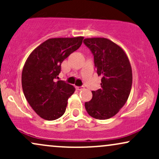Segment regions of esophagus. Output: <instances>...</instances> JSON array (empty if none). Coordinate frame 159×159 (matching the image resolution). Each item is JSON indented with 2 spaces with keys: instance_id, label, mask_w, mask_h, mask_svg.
<instances>
[{
  "instance_id": "esophagus-1",
  "label": "esophagus",
  "mask_w": 159,
  "mask_h": 159,
  "mask_svg": "<svg viewBox=\"0 0 159 159\" xmlns=\"http://www.w3.org/2000/svg\"><path fill=\"white\" fill-rule=\"evenodd\" d=\"M76 89H77L78 90H83L84 89V87L83 86H81V87H76Z\"/></svg>"
}]
</instances>
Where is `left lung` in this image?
<instances>
[{
	"label": "left lung",
	"mask_w": 159,
	"mask_h": 159,
	"mask_svg": "<svg viewBox=\"0 0 159 159\" xmlns=\"http://www.w3.org/2000/svg\"><path fill=\"white\" fill-rule=\"evenodd\" d=\"M84 43L93 54L95 68L102 76L101 89L92 91L93 98L85 102V108L95 119H109L127 102L132 84V66L123 49L110 39L87 38Z\"/></svg>",
	"instance_id": "obj_1"
}]
</instances>
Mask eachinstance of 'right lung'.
Listing matches in <instances>:
<instances>
[{
  "instance_id": "obj_1",
  "label": "right lung",
  "mask_w": 159,
  "mask_h": 159,
  "mask_svg": "<svg viewBox=\"0 0 159 159\" xmlns=\"http://www.w3.org/2000/svg\"><path fill=\"white\" fill-rule=\"evenodd\" d=\"M83 36L52 38L34 49L27 57L21 74V84L27 102L41 118L54 120L65 113L75 87L56 81L61 63L80 48Z\"/></svg>"
}]
</instances>
